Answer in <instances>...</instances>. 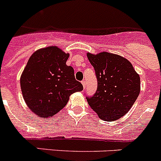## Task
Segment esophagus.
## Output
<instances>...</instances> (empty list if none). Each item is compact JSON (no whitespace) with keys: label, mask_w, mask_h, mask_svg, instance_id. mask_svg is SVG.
Listing matches in <instances>:
<instances>
[{"label":"esophagus","mask_w":161,"mask_h":161,"mask_svg":"<svg viewBox=\"0 0 161 161\" xmlns=\"http://www.w3.org/2000/svg\"><path fill=\"white\" fill-rule=\"evenodd\" d=\"M81 84H82V85H83V87H84V89H85V84H86V83H85V80H82Z\"/></svg>","instance_id":"esophagus-1"}]
</instances>
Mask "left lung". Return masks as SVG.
I'll return each instance as SVG.
<instances>
[{"mask_svg": "<svg viewBox=\"0 0 161 161\" xmlns=\"http://www.w3.org/2000/svg\"><path fill=\"white\" fill-rule=\"evenodd\" d=\"M94 68L97 89L92 97H86L89 106L101 119L115 121L126 114L137 99L140 78L125 58L108 52L88 53Z\"/></svg>", "mask_w": 161, "mask_h": 161, "instance_id": "left-lung-1", "label": "left lung"}]
</instances>
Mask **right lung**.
<instances>
[{
  "label": "right lung",
  "instance_id": "add662e5",
  "mask_svg": "<svg viewBox=\"0 0 161 161\" xmlns=\"http://www.w3.org/2000/svg\"><path fill=\"white\" fill-rule=\"evenodd\" d=\"M69 54L56 47L38 50L23 70L20 83L22 96L31 111L51 118L67 105L71 94L83 90L72 67L66 62Z\"/></svg>",
  "mask_w": 161,
  "mask_h": 161
}]
</instances>
